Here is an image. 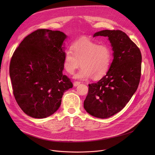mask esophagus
Returning a JSON list of instances; mask_svg holds the SVG:
<instances>
[{
  "instance_id": "esophagus-1",
  "label": "esophagus",
  "mask_w": 155,
  "mask_h": 155,
  "mask_svg": "<svg viewBox=\"0 0 155 155\" xmlns=\"http://www.w3.org/2000/svg\"><path fill=\"white\" fill-rule=\"evenodd\" d=\"M80 84V82H75L74 83H73V86H74V87H77Z\"/></svg>"
}]
</instances>
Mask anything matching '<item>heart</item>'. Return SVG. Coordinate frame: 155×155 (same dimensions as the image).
<instances>
[{
  "label": "heart",
  "mask_w": 155,
  "mask_h": 155,
  "mask_svg": "<svg viewBox=\"0 0 155 155\" xmlns=\"http://www.w3.org/2000/svg\"><path fill=\"white\" fill-rule=\"evenodd\" d=\"M64 53L63 68L69 74L74 73L80 66L81 69L74 78L87 80L99 79L107 73L112 61L111 48L107 45H99L88 38H81L71 45Z\"/></svg>",
  "instance_id": "1"
}]
</instances>
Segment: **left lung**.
<instances>
[{
    "label": "left lung",
    "mask_w": 155,
    "mask_h": 155,
    "mask_svg": "<svg viewBox=\"0 0 155 155\" xmlns=\"http://www.w3.org/2000/svg\"><path fill=\"white\" fill-rule=\"evenodd\" d=\"M107 37L113 51L110 68L98 82L89 84L84 107L91 116L105 119L123 109L140 83L142 57L140 49L125 32L102 30L93 37Z\"/></svg>",
    "instance_id": "left-lung-1"
}]
</instances>
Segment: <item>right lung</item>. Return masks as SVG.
<instances>
[{
    "mask_svg": "<svg viewBox=\"0 0 155 155\" xmlns=\"http://www.w3.org/2000/svg\"><path fill=\"white\" fill-rule=\"evenodd\" d=\"M67 38L60 31L36 30L22 40L12 56L13 94L21 109L31 117L52 115L60 107L63 93L73 87L63 75Z\"/></svg>",
    "mask_w": 155,
    "mask_h": 155,
    "instance_id": "1",
    "label": "right lung"
}]
</instances>
